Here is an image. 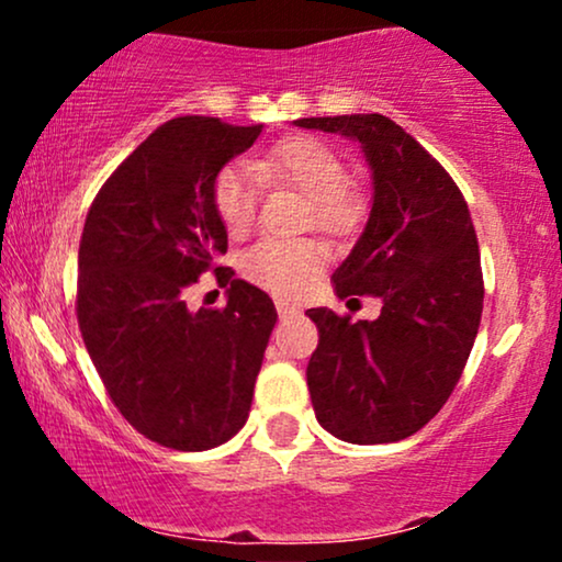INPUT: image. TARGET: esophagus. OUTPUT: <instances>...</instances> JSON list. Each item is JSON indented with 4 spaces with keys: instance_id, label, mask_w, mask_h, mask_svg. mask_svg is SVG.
Here are the masks:
<instances>
[{
    "instance_id": "34e87169",
    "label": "esophagus",
    "mask_w": 562,
    "mask_h": 562,
    "mask_svg": "<svg viewBox=\"0 0 562 562\" xmlns=\"http://www.w3.org/2000/svg\"><path fill=\"white\" fill-rule=\"evenodd\" d=\"M277 314H280L282 319H288V317H295V314H301V308L293 306V303H288V301H277Z\"/></svg>"
}]
</instances>
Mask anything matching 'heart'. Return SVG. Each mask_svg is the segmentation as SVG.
Segmentation results:
<instances>
[{"label": "heart", "instance_id": "heart-1", "mask_svg": "<svg viewBox=\"0 0 562 562\" xmlns=\"http://www.w3.org/2000/svg\"><path fill=\"white\" fill-rule=\"evenodd\" d=\"M263 184H288L312 203L308 224L333 237L353 235L362 227L367 200L348 182L346 160L325 139L295 134L274 142L245 166H224L211 184V203L232 237L256 224ZM327 263V248L317 240L263 237L243 254V274L274 295H299L317 280Z\"/></svg>", "mask_w": 562, "mask_h": 562}]
</instances>
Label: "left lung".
<instances>
[{
  "label": "left lung",
  "instance_id": "obj_1",
  "mask_svg": "<svg viewBox=\"0 0 562 562\" xmlns=\"http://www.w3.org/2000/svg\"><path fill=\"white\" fill-rule=\"evenodd\" d=\"M295 126L362 145L372 211L333 282L338 299L383 301L375 322L308 308L319 330L306 367L314 415L340 441H402L447 404L479 335L483 274L468 203L447 169L385 115Z\"/></svg>",
  "mask_w": 562,
  "mask_h": 562
}]
</instances>
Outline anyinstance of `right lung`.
<instances>
[{
	"label": "right lung",
	"mask_w": 562,
	"mask_h": 562,
	"mask_svg": "<svg viewBox=\"0 0 562 562\" xmlns=\"http://www.w3.org/2000/svg\"><path fill=\"white\" fill-rule=\"evenodd\" d=\"M259 134L261 124L205 115L166 121L111 173L83 222L81 338L111 402L160 447L214 449L248 420L277 312L263 290L216 267L227 229L211 184ZM209 268L228 306L190 313L181 293Z\"/></svg>",
	"instance_id": "right-lung-1"
}]
</instances>
